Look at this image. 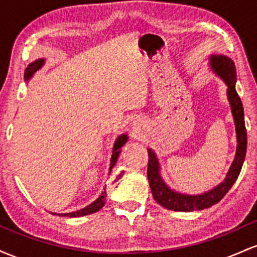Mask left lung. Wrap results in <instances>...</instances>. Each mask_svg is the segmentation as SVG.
<instances>
[{"label": "left lung", "mask_w": 257, "mask_h": 257, "mask_svg": "<svg viewBox=\"0 0 257 257\" xmlns=\"http://www.w3.org/2000/svg\"><path fill=\"white\" fill-rule=\"evenodd\" d=\"M209 66L215 75L222 79L227 87V99H228L231 112L235 125V137H237V150L228 173L223 181L215 186L211 190L200 194H188L178 192L166 184L161 175V164L155 151L147 149L149 152V166H147V178L151 187L153 198L159 205L168 210L174 211H194L210 208L211 205L219 203L228 192L229 188L239 175L241 166L244 163L246 153V129L244 122V111L239 95L235 90V66L231 58L222 54H211L209 57Z\"/></svg>", "instance_id": "obj_1"}]
</instances>
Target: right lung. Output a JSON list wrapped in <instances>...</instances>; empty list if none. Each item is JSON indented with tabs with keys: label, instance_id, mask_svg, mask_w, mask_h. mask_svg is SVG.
Here are the masks:
<instances>
[{
	"label": "right lung",
	"instance_id": "right-lung-1",
	"mask_svg": "<svg viewBox=\"0 0 257 257\" xmlns=\"http://www.w3.org/2000/svg\"><path fill=\"white\" fill-rule=\"evenodd\" d=\"M46 64V58H40L37 60L32 61L28 65V67L25 69V73H24V79L25 82H29L30 79L34 77V75L36 73L38 70L42 69L43 65ZM128 141V135L125 133L120 134L119 137H117L116 140H114L113 147H112V156H111V161H110V169H108V174L111 173L112 168L114 167L116 164L117 159H118V156L120 153V147H122L124 144ZM105 197H106V187L105 191H102L101 194L94 200L93 203H90L89 205L84 206V208L79 209V210L72 211V213H65V214H57V213H52L53 215H59V216H66V217H81V216H85V215H90L99 211L102 206L105 205Z\"/></svg>",
	"mask_w": 257,
	"mask_h": 257
}]
</instances>
